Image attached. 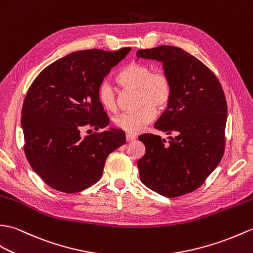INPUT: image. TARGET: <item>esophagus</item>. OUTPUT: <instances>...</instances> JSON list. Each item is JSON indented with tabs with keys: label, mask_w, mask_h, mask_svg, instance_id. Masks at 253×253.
Returning <instances> with one entry per match:
<instances>
[{
	"label": "esophagus",
	"mask_w": 253,
	"mask_h": 253,
	"mask_svg": "<svg viewBox=\"0 0 253 253\" xmlns=\"http://www.w3.org/2000/svg\"><path fill=\"white\" fill-rule=\"evenodd\" d=\"M134 139H136V136H133V134H130V133H127L126 134V141H127V142H131V141H133Z\"/></svg>",
	"instance_id": "obj_1"
}]
</instances>
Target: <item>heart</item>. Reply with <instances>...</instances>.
Returning <instances> with one entry per match:
<instances>
[{
	"label": "heart",
	"instance_id": "heart-1",
	"mask_svg": "<svg viewBox=\"0 0 253 253\" xmlns=\"http://www.w3.org/2000/svg\"><path fill=\"white\" fill-rule=\"evenodd\" d=\"M117 82L128 89H137L140 108L123 112L114 119L117 128L128 133H138L155 117V109L168 104L172 95V82L167 73L153 71L150 66L141 62H130L117 75ZM99 102L103 108L113 111L116 108V95L113 86L104 81L97 90Z\"/></svg>",
	"mask_w": 253,
	"mask_h": 253
}]
</instances>
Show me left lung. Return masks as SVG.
Wrapping results in <instances>:
<instances>
[{"instance_id":"obj_1","label":"left lung","mask_w":253,"mask_h":253,"mask_svg":"<svg viewBox=\"0 0 253 253\" xmlns=\"http://www.w3.org/2000/svg\"><path fill=\"white\" fill-rule=\"evenodd\" d=\"M137 57L163 62L171 80V98L154 127L175 133L167 144L153 133L139 136L145 145V154L137 163L140 180L163 196L184 195L206 181L224 154V91L208 67L179 47L139 49Z\"/></svg>"}]
</instances>
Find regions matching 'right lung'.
Returning a JSON list of instances; mask_svg holds the SVG:
<instances>
[{
	"label": "right lung",
	"mask_w": 253,
	"mask_h": 253,
	"mask_svg": "<svg viewBox=\"0 0 253 253\" xmlns=\"http://www.w3.org/2000/svg\"><path fill=\"white\" fill-rule=\"evenodd\" d=\"M129 51L72 52L46 67L28 89L21 110L23 149L32 169L52 189L72 194L93 185L109 154L126 142L121 129L86 137L81 130L109 125L97 90Z\"/></svg>",
	"instance_id": "right-lung-1"
}]
</instances>
